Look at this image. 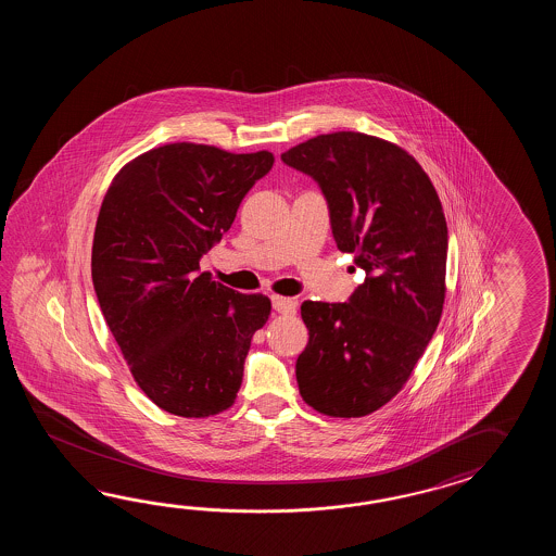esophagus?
Instances as JSON below:
<instances>
[{
	"label": "esophagus",
	"mask_w": 556,
	"mask_h": 556,
	"mask_svg": "<svg viewBox=\"0 0 556 556\" xmlns=\"http://www.w3.org/2000/svg\"><path fill=\"white\" fill-rule=\"evenodd\" d=\"M273 307L278 314H295L298 304L292 298H283V295H273Z\"/></svg>",
	"instance_id": "obj_1"
}]
</instances>
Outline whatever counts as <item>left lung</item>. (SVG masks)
<instances>
[{"label": "left lung", "mask_w": 556, "mask_h": 556, "mask_svg": "<svg viewBox=\"0 0 556 556\" xmlns=\"http://www.w3.org/2000/svg\"><path fill=\"white\" fill-rule=\"evenodd\" d=\"M282 161L318 182L338 249L366 273L343 304H302L300 395L330 417L374 414L402 391L441 319L447 223L438 190L402 147L354 130L300 142Z\"/></svg>", "instance_id": "left-lung-1"}]
</instances>
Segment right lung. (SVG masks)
Listing matches in <instances>:
<instances>
[{"label": "right lung", "mask_w": 556, "mask_h": 556, "mask_svg": "<svg viewBox=\"0 0 556 556\" xmlns=\"http://www.w3.org/2000/svg\"><path fill=\"white\" fill-rule=\"evenodd\" d=\"M268 151L237 154L170 142L118 170L94 226L91 276L106 326L144 395L180 417H211L237 400L266 295L240 294L201 273Z\"/></svg>", "instance_id": "obj_1"}]
</instances>
